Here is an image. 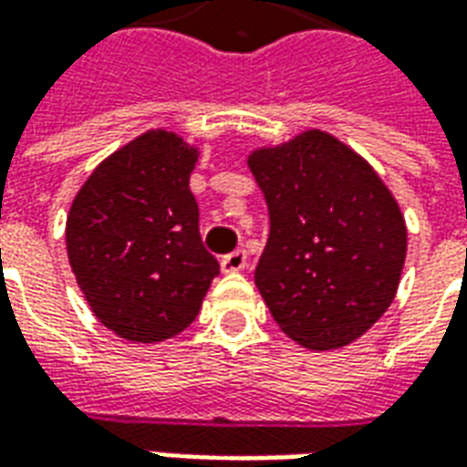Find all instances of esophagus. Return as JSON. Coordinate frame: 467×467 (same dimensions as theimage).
<instances>
[{"label": "esophagus", "instance_id": "esophagus-1", "mask_svg": "<svg viewBox=\"0 0 467 467\" xmlns=\"http://www.w3.org/2000/svg\"><path fill=\"white\" fill-rule=\"evenodd\" d=\"M220 267H223V273H240L247 267V253L244 250H234V253L224 254L223 260H220Z\"/></svg>", "mask_w": 467, "mask_h": 467}]
</instances>
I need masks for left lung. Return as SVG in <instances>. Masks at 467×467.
<instances>
[{"mask_svg":"<svg viewBox=\"0 0 467 467\" xmlns=\"http://www.w3.org/2000/svg\"><path fill=\"white\" fill-rule=\"evenodd\" d=\"M270 213L254 285L287 337L335 350L398 293L408 230L378 172L333 134L307 130L247 157Z\"/></svg>","mask_w":467,"mask_h":467,"instance_id":"1","label":"left lung"}]
</instances>
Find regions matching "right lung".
Segmentation results:
<instances>
[{"label": "right lung", "instance_id": "1", "mask_svg": "<svg viewBox=\"0 0 467 467\" xmlns=\"http://www.w3.org/2000/svg\"><path fill=\"white\" fill-rule=\"evenodd\" d=\"M197 147L150 130L89 174L67 214V254L97 320L124 340L190 327L220 263L204 250L190 192Z\"/></svg>", "mask_w": 467, "mask_h": 467}]
</instances>
